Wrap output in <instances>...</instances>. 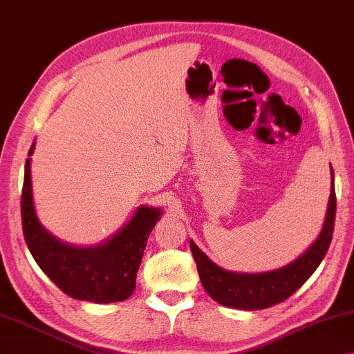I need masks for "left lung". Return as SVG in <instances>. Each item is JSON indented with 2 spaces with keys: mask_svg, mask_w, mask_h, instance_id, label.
Listing matches in <instances>:
<instances>
[{
  "mask_svg": "<svg viewBox=\"0 0 354 354\" xmlns=\"http://www.w3.org/2000/svg\"><path fill=\"white\" fill-rule=\"evenodd\" d=\"M330 196L323 230L319 232L306 253L285 268L263 272V274H234L221 269L205 257L189 241L193 258L198 266L199 279L207 295L221 306L242 308V310H259L283 302L292 292L301 288L308 277L313 274L328 253V248L333 241L334 223H335V188L334 174L330 167Z\"/></svg>",
  "mask_w": 354,
  "mask_h": 354,
  "instance_id": "1",
  "label": "left lung"
}]
</instances>
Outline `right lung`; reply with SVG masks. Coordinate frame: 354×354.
Listing matches in <instances>:
<instances>
[{
    "instance_id": "1",
    "label": "right lung",
    "mask_w": 354,
    "mask_h": 354,
    "mask_svg": "<svg viewBox=\"0 0 354 354\" xmlns=\"http://www.w3.org/2000/svg\"><path fill=\"white\" fill-rule=\"evenodd\" d=\"M35 142L28 151L32 155ZM162 210L142 205L122 231L96 247H71L48 234L37 220L31 192L30 158L21 189L25 242L42 272L68 296L96 304L124 301L136 290V277L151 230Z\"/></svg>"
}]
</instances>
